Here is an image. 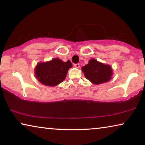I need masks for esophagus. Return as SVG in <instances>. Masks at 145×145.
<instances>
[{
	"label": "esophagus",
	"mask_w": 145,
	"mask_h": 145,
	"mask_svg": "<svg viewBox=\"0 0 145 145\" xmlns=\"http://www.w3.org/2000/svg\"><path fill=\"white\" fill-rule=\"evenodd\" d=\"M74 66L75 67V68H79V64H78V63H77V64H74Z\"/></svg>",
	"instance_id": "esophagus-1"
}]
</instances>
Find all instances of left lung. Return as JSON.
<instances>
[{
  "label": "left lung",
  "instance_id": "8db88e82",
  "mask_svg": "<svg viewBox=\"0 0 145 145\" xmlns=\"http://www.w3.org/2000/svg\"><path fill=\"white\" fill-rule=\"evenodd\" d=\"M81 70L85 77L96 85L110 81L113 74L110 66L98 62L95 59H91L89 64L83 66Z\"/></svg>",
  "mask_w": 145,
  "mask_h": 145
}]
</instances>
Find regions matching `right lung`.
<instances>
[{"mask_svg":"<svg viewBox=\"0 0 145 145\" xmlns=\"http://www.w3.org/2000/svg\"><path fill=\"white\" fill-rule=\"evenodd\" d=\"M72 67L70 60L64 62L59 58H54L37 65L35 74L42 84L54 87L60 84L66 78L69 69Z\"/></svg>","mask_w":145,"mask_h":145,"instance_id":"1","label":"right lung"}]
</instances>
